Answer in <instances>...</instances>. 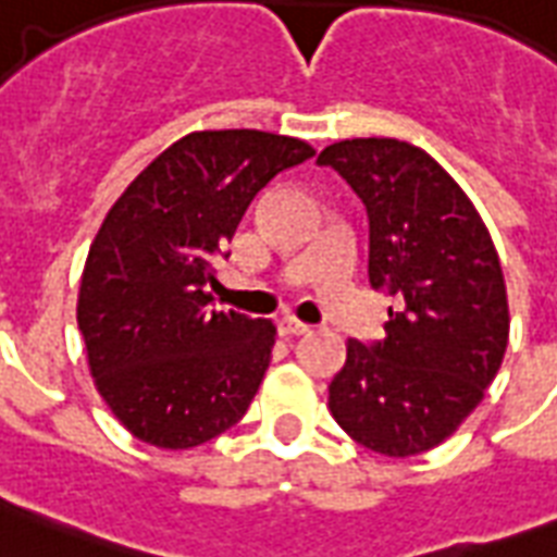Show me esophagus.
<instances>
[{"mask_svg": "<svg viewBox=\"0 0 557 557\" xmlns=\"http://www.w3.org/2000/svg\"><path fill=\"white\" fill-rule=\"evenodd\" d=\"M309 330H312V326L304 321H297V318H283V321H280V332H283V335H306Z\"/></svg>", "mask_w": 557, "mask_h": 557, "instance_id": "esophagus-1", "label": "esophagus"}]
</instances>
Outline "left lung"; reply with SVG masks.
I'll list each match as a JSON object with an SVG mask.
<instances>
[{
  "instance_id": "left-lung-1",
  "label": "left lung",
  "mask_w": 557,
  "mask_h": 557,
  "mask_svg": "<svg viewBox=\"0 0 557 557\" xmlns=\"http://www.w3.org/2000/svg\"><path fill=\"white\" fill-rule=\"evenodd\" d=\"M364 201L370 286L398 300L384 338L349 341L335 422L384 457L436 448L483 401L509 344L500 257L462 187L424 150L352 138L318 156Z\"/></svg>"
}]
</instances>
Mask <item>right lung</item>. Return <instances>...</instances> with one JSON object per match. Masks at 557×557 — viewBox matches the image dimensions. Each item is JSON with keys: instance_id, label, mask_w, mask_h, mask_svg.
<instances>
[{"instance_id": "right-lung-1", "label": "right lung", "mask_w": 557, "mask_h": 557, "mask_svg": "<svg viewBox=\"0 0 557 557\" xmlns=\"http://www.w3.org/2000/svg\"><path fill=\"white\" fill-rule=\"evenodd\" d=\"M260 129L190 133L112 205L89 248L77 326L126 431L185 450L234 428L269 370L274 323L210 309L216 257L271 178L312 159Z\"/></svg>"}]
</instances>
